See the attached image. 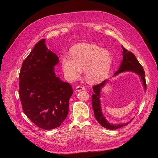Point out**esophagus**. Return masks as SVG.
Here are the masks:
<instances>
[{
    "label": "esophagus",
    "mask_w": 158,
    "mask_h": 158,
    "mask_svg": "<svg viewBox=\"0 0 158 158\" xmlns=\"http://www.w3.org/2000/svg\"><path fill=\"white\" fill-rule=\"evenodd\" d=\"M85 88L82 87V86H77L76 88V92H80V91H84L85 90Z\"/></svg>",
    "instance_id": "esophagus-1"
}]
</instances>
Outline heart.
Masks as SVG:
<instances>
[{
  "mask_svg": "<svg viewBox=\"0 0 158 158\" xmlns=\"http://www.w3.org/2000/svg\"><path fill=\"white\" fill-rule=\"evenodd\" d=\"M61 64L65 78L70 82L77 79L84 70L85 78L94 83L107 77L113 64V56L107 49L95 44L82 43L72 48L70 56L62 57Z\"/></svg>",
  "mask_w": 158,
  "mask_h": 158,
  "instance_id": "b5f03b06",
  "label": "heart"
}]
</instances>
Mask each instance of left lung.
I'll use <instances>...</instances> for the list:
<instances>
[{
	"mask_svg": "<svg viewBox=\"0 0 158 158\" xmlns=\"http://www.w3.org/2000/svg\"><path fill=\"white\" fill-rule=\"evenodd\" d=\"M122 49V54L123 56V60L121 62L120 67L118 68V70L117 72H115L113 76H117L119 74L124 73V72H132V73H136L140 76L143 87H144V89L146 91V84L145 79V72L144 69H143L141 64L139 63V62L138 61L137 59L136 58L135 55L132 52L125 49V47L123 45ZM108 80H109L107 79L105 80L101 84L94 85L93 87L94 94L92 95V105L95 119L98 121L100 125L106 128L110 129V130H114V129H117L127 125L128 123H130V122L132 121L133 118L131 121L126 123L112 124L110 123L105 117L101 107V101H100L101 97H100V94H101L102 88L106 85Z\"/></svg>",
	"mask_w": 158,
	"mask_h": 158,
	"instance_id": "obj_1",
	"label": "left lung"
}]
</instances>
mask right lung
I'll return each mask as SVG.
<instances>
[{"label":"right lung","instance_id":"right-lung-1","mask_svg":"<svg viewBox=\"0 0 158 158\" xmlns=\"http://www.w3.org/2000/svg\"><path fill=\"white\" fill-rule=\"evenodd\" d=\"M57 55L47 48L45 39L37 42L23 60L19 76V94L23 111L44 130L59 127L68 115L71 85L55 73Z\"/></svg>","mask_w":158,"mask_h":158}]
</instances>
